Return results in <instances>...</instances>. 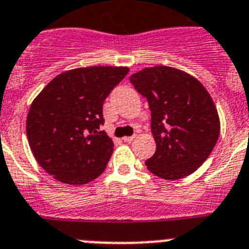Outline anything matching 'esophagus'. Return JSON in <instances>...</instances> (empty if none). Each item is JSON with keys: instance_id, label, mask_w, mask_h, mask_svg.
<instances>
[{"instance_id": "34e87169", "label": "esophagus", "mask_w": 249, "mask_h": 249, "mask_svg": "<svg viewBox=\"0 0 249 249\" xmlns=\"http://www.w3.org/2000/svg\"><path fill=\"white\" fill-rule=\"evenodd\" d=\"M136 136H126V137H123V142H132V141L135 140Z\"/></svg>"}]
</instances>
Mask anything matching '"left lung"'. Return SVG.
Wrapping results in <instances>:
<instances>
[{"label":"left lung","mask_w":249,"mask_h":249,"mask_svg":"<svg viewBox=\"0 0 249 249\" xmlns=\"http://www.w3.org/2000/svg\"><path fill=\"white\" fill-rule=\"evenodd\" d=\"M129 81L151 109L155 155L148 171L164 179L190 176L203 164L219 136V118L210 93L198 80L167 66L144 68Z\"/></svg>","instance_id":"left-lung-1"}]
</instances>
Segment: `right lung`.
<instances>
[{
	"label": "right lung",
	"mask_w": 249,
	"mask_h": 249,
	"mask_svg": "<svg viewBox=\"0 0 249 249\" xmlns=\"http://www.w3.org/2000/svg\"><path fill=\"white\" fill-rule=\"evenodd\" d=\"M127 67L93 66L54 77L31 105L28 143L38 164L57 181L85 184L105 171L113 142L100 127L103 102Z\"/></svg>",
	"instance_id": "add662e5"
}]
</instances>
